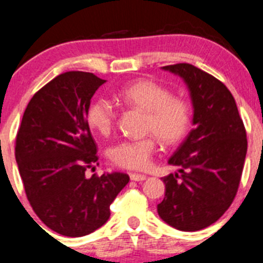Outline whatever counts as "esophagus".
<instances>
[{"mask_svg": "<svg viewBox=\"0 0 263 263\" xmlns=\"http://www.w3.org/2000/svg\"><path fill=\"white\" fill-rule=\"evenodd\" d=\"M129 178H131V181L141 182L146 179V176H144V174H139V173H131L129 174Z\"/></svg>", "mask_w": 263, "mask_h": 263, "instance_id": "esophagus-1", "label": "esophagus"}]
</instances>
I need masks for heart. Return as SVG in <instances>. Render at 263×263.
Wrapping results in <instances>:
<instances>
[{"label": "heart", "instance_id": "obj_1", "mask_svg": "<svg viewBox=\"0 0 263 263\" xmlns=\"http://www.w3.org/2000/svg\"><path fill=\"white\" fill-rule=\"evenodd\" d=\"M117 97L146 112L145 131L153 134L141 140H127L115 145L110 159L117 166L144 171L150 165L158 147V137L164 144L173 145L181 141L190 128L192 110L188 100L172 95L171 90L159 82L139 79L122 87ZM116 116L113 103L100 97L90 103L86 119L94 131L105 136L115 128Z\"/></svg>", "mask_w": 263, "mask_h": 263}]
</instances>
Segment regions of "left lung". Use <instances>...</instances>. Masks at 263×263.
<instances>
[{
	"label": "left lung",
	"mask_w": 263,
	"mask_h": 263,
	"mask_svg": "<svg viewBox=\"0 0 263 263\" xmlns=\"http://www.w3.org/2000/svg\"><path fill=\"white\" fill-rule=\"evenodd\" d=\"M187 84L193 127L169 159L179 173L164 177L158 214L182 232L214 224L234 201L247 154V134L232 92L210 73L190 65L163 67Z\"/></svg>",
	"instance_id": "8db88e82"
}]
</instances>
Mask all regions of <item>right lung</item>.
Wrapping results in <instances>:
<instances>
[{"label":"right lung","instance_id":"1","mask_svg":"<svg viewBox=\"0 0 263 263\" xmlns=\"http://www.w3.org/2000/svg\"><path fill=\"white\" fill-rule=\"evenodd\" d=\"M105 80L94 73H61L33 95L17 129L15 158L29 203L58 234L84 237L104 225L109 206L129 181L124 173L86 178L98 163L86 119Z\"/></svg>","mask_w":263,"mask_h":263}]
</instances>
